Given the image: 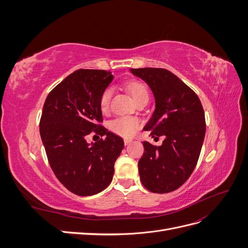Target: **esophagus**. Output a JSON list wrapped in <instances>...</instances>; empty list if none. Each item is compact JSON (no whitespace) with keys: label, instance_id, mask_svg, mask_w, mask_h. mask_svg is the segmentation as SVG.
Masks as SVG:
<instances>
[{"label":"esophagus","instance_id":"obj_1","mask_svg":"<svg viewBox=\"0 0 248 248\" xmlns=\"http://www.w3.org/2000/svg\"><path fill=\"white\" fill-rule=\"evenodd\" d=\"M131 141H132V140H131V139H124V144H125V145H128V144H130Z\"/></svg>","mask_w":248,"mask_h":248}]
</instances>
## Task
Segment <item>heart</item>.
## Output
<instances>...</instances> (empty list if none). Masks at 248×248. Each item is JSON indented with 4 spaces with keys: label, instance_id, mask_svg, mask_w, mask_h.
Returning <instances> with one entry per match:
<instances>
[{
    "label": "heart",
    "instance_id": "heart-1",
    "mask_svg": "<svg viewBox=\"0 0 248 248\" xmlns=\"http://www.w3.org/2000/svg\"><path fill=\"white\" fill-rule=\"evenodd\" d=\"M128 92L130 93L132 99L136 103L142 99H149V92L147 88L138 81L128 82L126 86ZM112 96V89L110 87L107 88L102 92L99 100V106L102 111H107L109 108L110 99ZM140 121L137 117L122 116L112 120L109 123V128L111 131L119 134L124 138H131L137 130L140 128Z\"/></svg>",
    "mask_w": 248,
    "mask_h": 248
}]
</instances>
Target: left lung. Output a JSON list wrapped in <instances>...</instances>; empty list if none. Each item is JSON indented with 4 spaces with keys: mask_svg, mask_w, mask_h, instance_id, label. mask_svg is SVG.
I'll return each instance as SVG.
<instances>
[{
    "mask_svg": "<svg viewBox=\"0 0 248 248\" xmlns=\"http://www.w3.org/2000/svg\"><path fill=\"white\" fill-rule=\"evenodd\" d=\"M144 80L155 98V109L144 130L162 145L142 141L145 151L139 161L140 181L155 193L174 191L183 185L196 168L205 139V112L192 90L162 68L130 69Z\"/></svg>",
    "mask_w": 248,
    "mask_h": 248,
    "instance_id": "8db88e82",
    "label": "left lung"
}]
</instances>
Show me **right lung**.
Wrapping results in <instances>:
<instances>
[{"label": "right lung", "mask_w": 248, "mask_h": 248, "mask_svg": "<svg viewBox=\"0 0 248 248\" xmlns=\"http://www.w3.org/2000/svg\"><path fill=\"white\" fill-rule=\"evenodd\" d=\"M114 76L107 70L79 69L54 88L44 102L40 137L54 174L69 191L80 197L106 189L124 140L97 124L102 121L99 100ZM94 131L106 139L89 144Z\"/></svg>", "instance_id": "add662e5"}]
</instances>
